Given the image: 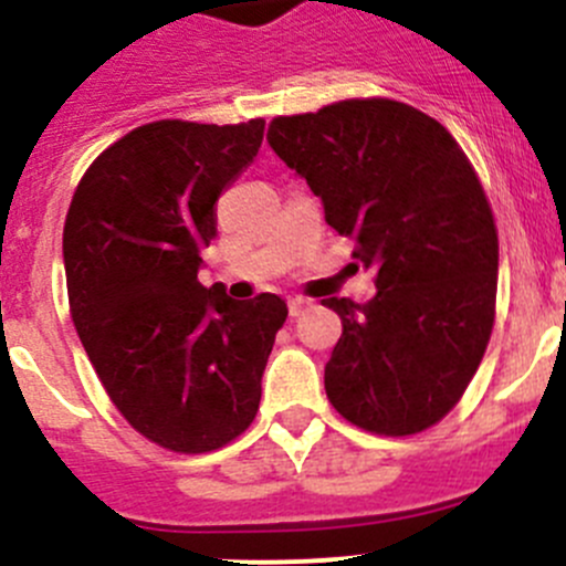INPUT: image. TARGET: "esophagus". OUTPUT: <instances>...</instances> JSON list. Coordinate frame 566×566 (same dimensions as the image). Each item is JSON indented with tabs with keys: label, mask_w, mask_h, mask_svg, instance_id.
I'll list each match as a JSON object with an SVG mask.
<instances>
[{
	"label": "esophagus",
	"mask_w": 566,
	"mask_h": 566,
	"mask_svg": "<svg viewBox=\"0 0 566 566\" xmlns=\"http://www.w3.org/2000/svg\"><path fill=\"white\" fill-rule=\"evenodd\" d=\"M312 298H304V295H295V298H290V315L293 317H298V315H304V312H310L312 310Z\"/></svg>",
	"instance_id": "obj_1"
}]
</instances>
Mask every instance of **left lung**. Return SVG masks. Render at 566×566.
I'll return each mask as SVG.
<instances>
[{"mask_svg": "<svg viewBox=\"0 0 566 566\" xmlns=\"http://www.w3.org/2000/svg\"><path fill=\"white\" fill-rule=\"evenodd\" d=\"M268 142L375 271L367 304L323 301L342 317L331 405L378 436L427 430L460 402L493 334L499 232L471 161L438 119L389 98L276 117Z\"/></svg>", "mask_w": 566, "mask_h": 566, "instance_id": "1", "label": "left lung"}]
</instances>
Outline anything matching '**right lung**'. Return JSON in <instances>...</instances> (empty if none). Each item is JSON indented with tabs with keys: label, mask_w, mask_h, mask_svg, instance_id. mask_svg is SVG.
I'll use <instances>...</instances> for the list:
<instances>
[{
	"label": "right lung",
	"mask_w": 566,
	"mask_h": 566,
	"mask_svg": "<svg viewBox=\"0 0 566 566\" xmlns=\"http://www.w3.org/2000/svg\"><path fill=\"white\" fill-rule=\"evenodd\" d=\"M265 119H158L106 147L62 232L67 301L101 384L136 432L202 454L241 436L287 319L279 295L235 301L197 279L221 191L254 161Z\"/></svg>",
	"instance_id": "obj_1"
}]
</instances>
